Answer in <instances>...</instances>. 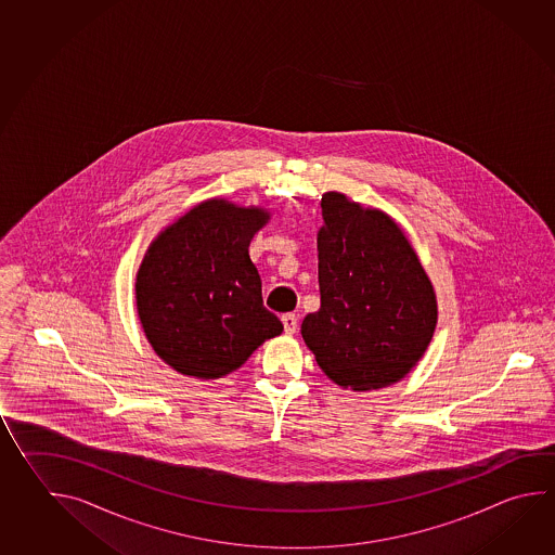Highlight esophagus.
Masks as SVG:
<instances>
[{
    "label": "esophagus",
    "instance_id": "34e87169",
    "mask_svg": "<svg viewBox=\"0 0 555 555\" xmlns=\"http://www.w3.org/2000/svg\"><path fill=\"white\" fill-rule=\"evenodd\" d=\"M283 326L286 334H295L298 330V317L296 314H284Z\"/></svg>",
    "mask_w": 555,
    "mask_h": 555
}]
</instances>
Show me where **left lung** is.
Returning <instances> with one entry per match:
<instances>
[{"label": "left lung", "mask_w": 555, "mask_h": 555, "mask_svg": "<svg viewBox=\"0 0 555 555\" xmlns=\"http://www.w3.org/2000/svg\"><path fill=\"white\" fill-rule=\"evenodd\" d=\"M318 231L320 310L302 338L332 382L353 391L396 384L437 326L429 276L403 231L377 209L324 193Z\"/></svg>", "instance_id": "1"}]
</instances>
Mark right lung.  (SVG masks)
I'll list each match as a JSON object with an SVG mask.
<instances>
[{"instance_id": "obj_1", "label": "right lung", "mask_w": 555, "mask_h": 555, "mask_svg": "<svg viewBox=\"0 0 555 555\" xmlns=\"http://www.w3.org/2000/svg\"><path fill=\"white\" fill-rule=\"evenodd\" d=\"M269 214L209 199L159 235L137 279L138 317L152 348L176 372L199 379L231 374L283 322L262 305L249 257Z\"/></svg>"}]
</instances>
